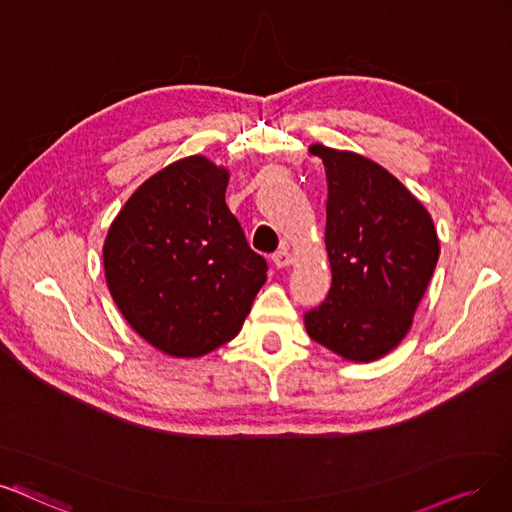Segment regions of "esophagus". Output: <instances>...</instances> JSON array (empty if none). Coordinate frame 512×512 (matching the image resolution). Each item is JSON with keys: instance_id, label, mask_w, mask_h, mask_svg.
<instances>
[{"instance_id": "esophagus-1", "label": "esophagus", "mask_w": 512, "mask_h": 512, "mask_svg": "<svg viewBox=\"0 0 512 512\" xmlns=\"http://www.w3.org/2000/svg\"><path fill=\"white\" fill-rule=\"evenodd\" d=\"M271 260H273V264H275L277 269H285V267H290V264H292V254L285 250V248H281V250H277L271 256Z\"/></svg>"}]
</instances>
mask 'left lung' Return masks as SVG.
Masks as SVG:
<instances>
[{"label":"left lung","instance_id":"obj_1","mask_svg":"<svg viewBox=\"0 0 512 512\" xmlns=\"http://www.w3.org/2000/svg\"><path fill=\"white\" fill-rule=\"evenodd\" d=\"M327 174L325 248L332 288L304 313L309 336L351 361L393 351L412 325L439 260L422 203L378 163L313 145Z\"/></svg>","mask_w":512,"mask_h":512}]
</instances>
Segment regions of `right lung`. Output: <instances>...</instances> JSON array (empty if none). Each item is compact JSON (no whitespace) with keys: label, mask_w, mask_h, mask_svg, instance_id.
I'll use <instances>...</instances> for the list:
<instances>
[{"label":"right lung","mask_w":512,"mask_h":512,"mask_svg":"<svg viewBox=\"0 0 512 512\" xmlns=\"http://www.w3.org/2000/svg\"><path fill=\"white\" fill-rule=\"evenodd\" d=\"M229 172L201 155L151 176L113 220L105 275L121 315L155 349L201 357L233 340L267 281L224 201Z\"/></svg>","instance_id":"right-lung-1"}]
</instances>
